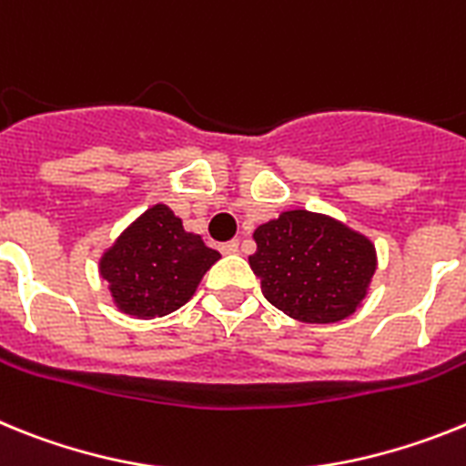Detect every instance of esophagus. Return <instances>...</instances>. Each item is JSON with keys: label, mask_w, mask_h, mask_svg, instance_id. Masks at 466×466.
<instances>
[{"label": "esophagus", "mask_w": 466, "mask_h": 466, "mask_svg": "<svg viewBox=\"0 0 466 466\" xmlns=\"http://www.w3.org/2000/svg\"><path fill=\"white\" fill-rule=\"evenodd\" d=\"M220 253H225V256H232V253H238V241L237 238H232V241H228V244L220 246Z\"/></svg>", "instance_id": "1"}]
</instances>
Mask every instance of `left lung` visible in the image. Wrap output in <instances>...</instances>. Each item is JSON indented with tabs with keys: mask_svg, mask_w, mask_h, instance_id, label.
I'll use <instances>...</instances> for the list:
<instances>
[{
	"mask_svg": "<svg viewBox=\"0 0 466 466\" xmlns=\"http://www.w3.org/2000/svg\"><path fill=\"white\" fill-rule=\"evenodd\" d=\"M253 238L258 248L248 262L262 295L295 321H342L366 300L378 253L345 222L293 208L262 222Z\"/></svg>",
	"mask_w": 466,
	"mask_h": 466,
	"instance_id": "1",
	"label": "left lung"
}]
</instances>
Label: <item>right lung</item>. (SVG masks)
I'll return each instance as SVG.
<instances>
[{"label":"right lung","mask_w":466,"mask_h":466,"mask_svg":"<svg viewBox=\"0 0 466 466\" xmlns=\"http://www.w3.org/2000/svg\"><path fill=\"white\" fill-rule=\"evenodd\" d=\"M220 253L187 232L166 204L149 206L98 260L116 309L133 319L166 317L180 309L199 289Z\"/></svg>","instance_id":"add662e5"}]
</instances>
